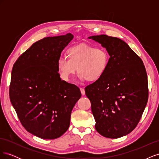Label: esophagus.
Segmentation results:
<instances>
[{
	"label": "esophagus",
	"instance_id": "obj_1",
	"mask_svg": "<svg viewBox=\"0 0 159 159\" xmlns=\"http://www.w3.org/2000/svg\"><path fill=\"white\" fill-rule=\"evenodd\" d=\"M80 91H81V95H85V89L82 88H80Z\"/></svg>",
	"mask_w": 159,
	"mask_h": 159
}]
</instances>
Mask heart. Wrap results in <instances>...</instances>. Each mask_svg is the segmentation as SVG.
Returning <instances> with one entry per match:
<instances>
[{
  "mask_svg": "<svg viewBox=\"0 0 159 159\" xmlns=\"http://www.w3.org/2000/svg\"><path fill=\"white\" fill-rule=\"evenodd\" d=\"M67 57H60L57 68L61 78L70 81L77 69L81 80L95 82L102 78L109 66V55L103 48L81 44L67 50Z\"/></svg>",
  "mask_w": 159,
  "mask_h": 159,
  "instance_id": "1",
  "label": "heart"
}]
</instances>
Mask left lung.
Listing matches in <instances>:
<instances>
[{"label": "left lung", "mask_w": 159, "mask_h": 159, "mask_svg": "<svg viewBox=\"0 0 159 159\" xmlns=\"http://www.w3.org/2000/svg\"><path fill=\"white\" fill-rule=\"evenodd\" d=\"M88 38L102 44L110 56L102 78L85 88L95 129L105 137H121L137 127L147 105L145 67L141 57L119 38L105 34Z\"/></svg>", "instance_id": "8db88e82"}]
</instances>
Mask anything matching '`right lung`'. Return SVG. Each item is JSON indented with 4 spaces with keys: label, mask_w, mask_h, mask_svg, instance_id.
I'll list each match as a JSON object with an SVG mask.
<instances>
[{
    "label": "right lung",
    "mask_w": 159,
    "mask_h": 159,
    "mask_svg": "<svg viewBox=\"0 0 159 159\" xmlns=\"http://www.w3.org/2000/svg\"><path fill=\"white\" fill-rule=\"evenodd\" d=\"M71 33L37 41L14 64L11 102L22 126L34 135L54 139L68 129L71 113L81 98L76 85L61 80L57 62L73 39Z\"/></svg>",
    "instance_id": "right-lung-1"
}]
</instances>
